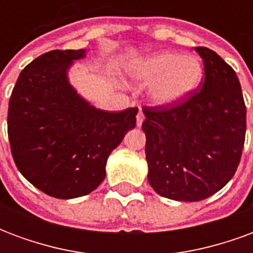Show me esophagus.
Instances as JSON below:
<instances>
[{
    "label": "esophagus",
    "instance_id": "1",
    "mask_svg": "<svg viewBox=\"0 0 253 253\" xmlns=\"http://www.w3.org/2000/svg\"><path fill=\"white\" fill-rule=\"evenodd\" d=\"M143 121H145V115H143L142 110H139L138 111V115H137V126L138 127L142 126Z\"/></svg>",
    "mask_w": 253,
    "mask_h": 253
}]
</instances>
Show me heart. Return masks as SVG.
<instances>
[{"mask_svg": "<svg viewBox=\"0 0 253 253\" xmlns=\"http://www.w3.org/2000/svg\"><path fill=\"white\" fill-rule=\"evenodd\" d=\"M131 73L141 83H154L150 96L154 103L172 105L188 97L199 86L203 66L194 55L159 52L134 63Z\"/></svg>", "mask_w": 253, "mask_h": 253, "instance_id": "1", "label": "heart"}]
</instances>
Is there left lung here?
<instances>
[{
    "label": "left lung",
    "instance_id": "1",
    "mask_svg": "<svg viewBox=\"0 0 253 253\" xmlns=\"http://www.w3.org/2000/svg\"><path fill=\"white\" fill-rule=\"evenodd\" d=\"M195 50L205 66L202 88L177 104L143 107L148 180L159 195L180 202L203 201L228 184L247 130L236 72L210 48Z\"/></svg>",
    "mask_w": 253,
    "mask_h": 253
}]
</instances>
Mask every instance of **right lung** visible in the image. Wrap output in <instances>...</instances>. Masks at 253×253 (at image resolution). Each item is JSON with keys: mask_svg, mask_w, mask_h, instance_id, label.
<instances>
[{"mask_svg": "<svg viewBox=\"0 0 253 253\" xmlns=\"http://www.w3.org/2000/svg\"><path fill=\"white\" fill-rule=\"evenodd\" d=\"M85 50H52L24 67L8 108L14 164L31 184L58 199L96 190L111 152L135 127L138 108L108 112L84 100L67 70Z\"/></svg>", "mask_w": 253, "mask_h": 253, "instance_id": "right-lung-1", "label": "right lung"}]
</instances>
